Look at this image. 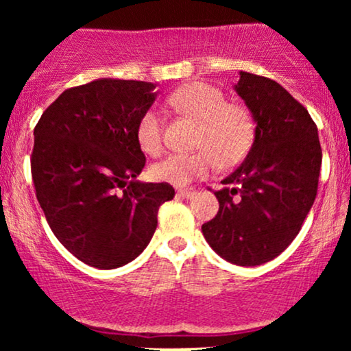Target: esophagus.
Masks as SVG:
<instances>
[{
    "label": "esophagus",
    "mask_w": 351,
    "mask_h": 351,
    "mask_svg": "<svg viewBox=\"0 0 351 351\" xmlns=\"http://www.w3.org/2000/svg\"><path fill=\"white\" fill-rule=\"evenodd\" d=\"M178 196H181V198H186V199H191L193 196L196 195V189L193 188H184V189H178Z\"/></svg>",
    "instance_id": "obj_1"
}]
</instances>
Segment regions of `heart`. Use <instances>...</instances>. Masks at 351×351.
I'll use <instances>...</instances> for the list:
<instances>
[{"instance_id":"b5f03b06","label":"heart","mask_w":351,"mask_h":351,"mask_svg":"<svg viewBox=\"0 0 351 351\" xmlns=\"http://www.w3.org/2000/svg\"><path fill=\"white\" fill-rule=\"evenodd\" d=\"M176 110L199 120L196 147L193 153H171L162 162L152 165L150 173L156 181L186 186L195 180L204 178L215 170L236 165L247 153L254 138V120L243 106L226 104L219 88L204 82L181 86L170 95ZM136 140L148 155H158L163 148L162 117L150 108L136 125Z\"/></svg>"}]
</instances>
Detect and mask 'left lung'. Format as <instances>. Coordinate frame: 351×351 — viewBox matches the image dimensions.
<instances>
[{
  "label": "left lung",
  "instance_id": "1",
  "mask_svg": "<svg viewBox=\"0 0 351 351\" xmlns=\"http://www.w3.org/2000/svg\"><path fill=\"white\" fill-rule=\"evenodd\" d=\"M256 123L244 162L216 191L219 211L201 226L217 256L236 265L269 263L299 234L317 196V125L276 80L239 72L234 86Z\"/></svg>",
  "mask_w": 351,
  "mask_h": 351
}]
</instances>
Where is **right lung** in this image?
Here are the masks:
<instances>
[{
	"instance_id": "right-lung-1",
	"label": "right lung",
	"mask_w": 351,
	"mask_h": 351,
	"mask_svg": "<svg viewBox=\"0 0 351 351\" xmlns=\"http://www.w3.org/2000/svg\"><path fill=\"white\" fill-rule=\"evenodd\" d=\"M155 84L95 79L64 90L34 128L31 173L59 243L84 264L117 269L147 247L156 215L175 196L168 183L136 180L145 155L136 125Z\"/></svg>"
}]
</instances>
